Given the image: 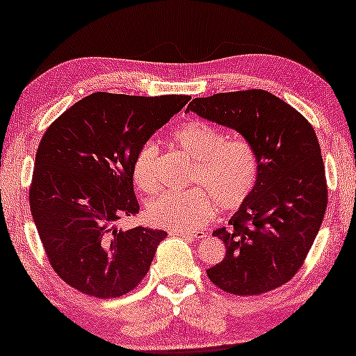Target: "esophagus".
<instances>
[{
	"instance_id": "obj_1",
	"label": "esophagus",
	"mask_w": 356,
	"mask_h": 356,
	"mask_svg": "<svg viewBox=\"0 0 356 356\" xmlns=\"http://www.w3.org/2000/svg\"><path fill=\"white\" fill-rule=\"evenodd\" d=\"M168 235H170V236H179V238H184V240H199V238H203V236H205V233H203V232L170 230V232H168Z\"/></svg>"
}]
</instances>
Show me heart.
Here are the masks:
<instances>
[{"mask_svg":"<svg viewBox=\"0 0 356 356\" xmlns=\"http://www.w3.org/2000/svg\"><path fill=\"white\" fill-rule=\"evenodd\" d=\"M173 140L195 161L188 191L165 192L151 200L147 218L157 227L173 230H197L211 219L216 207L230 211L248 199L257 181V156L248 140L225 138V134L203 120L186 121L173 132ZM154 142L143 143L134 157L132 177L140 189L153 194L157 181Z\"/></svg>","mask_w":356,"mask_h":356,"instance_id":"heart-1","label":"heart"}]
</instances>
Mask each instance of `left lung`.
<instances>
[{
    "mask_svg": "<svg viewBox=\"0 0 356 356\" xmlns=\"http://www.w3.org/2000/svg\"><path fill=\"white\" fill-rule=\"evenodd\" d=\"M186 112L241 134L259 165L254 189L229 227L213 232L227 250L207 270L209 281L241 296L281 287L301 268L328 203L316 132L305 116L264 90L195 97Z\"/></svg>",
    "mask_w": 356,
    "mask_h": 356,
    "instance_id": "obj_1",
    "label": "left lung"
}]
</instances>
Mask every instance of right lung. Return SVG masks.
Listing matches in <instances>:
<instances>
[{"label":"right lung","mask_w":356,"mask_h":356,"mask_svg":"<svg viewBox=\"0 0 356 356\" xmlns=\"http://www.w3.org/2000/svg\"><path fill=\"white\" fill-rule=\"evenodd\" d=\"M189 96L95 92L55 120L40 140L31 214L56 275L81 293L116 298L147 276L164 230L116 220L138 213L134 157Z\"/></svg>","instance_id":"obj_1"}]
</instances>
